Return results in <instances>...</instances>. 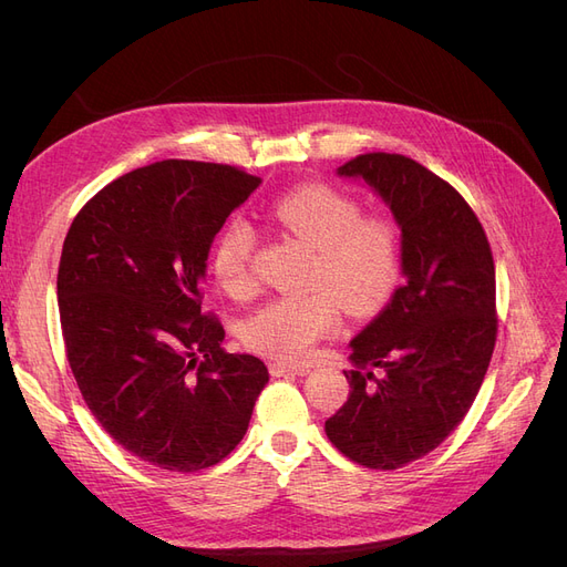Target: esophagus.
I'll return each instance as SVG.
<instances>
[{"label":"esophagus","instance_id":"esophagus-1","mask_svg":"<svg viewBox=\"0 0 567 567\" xmlns=\"http://www.w3.org/2000/svg\"><path fill=\"white\" fill-rule=\"evenodd\" d=\"M269 371H271V375H305L307 371V367H300V364H286V362H274V364H269Z\"/></svg>","mask_w":567,"mask_h":567}]
</instances>
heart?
I'll list each match as a JSON object with an SVG mask.
<instances>
[{
  "instance_id": "b5f03b06",
  "label": "heart",
  "mask_w": 567,
  "mask_h": 567,
  "mask_svg": "<svg viewBox=\"0 0 567 567\" xmlns=\"http://www.w3.org/2000/svg\"><path fill=\"white\" fill-rule=\"evenodd\" d=\"M269 217L312 248L310 281L331 289L350 315L375 312L398 288V229L385 217H362L352 196L305 184L274 200ZM255 244L257 234L244 217L229 219L215 238L213 274L231 298L252 293ZM330 295L317 288L269 300L244 323V342L267 357L300 362L321 338L338 331L340 305Z\"/></svg>"
}]
</instances>
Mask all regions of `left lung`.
Returning <instances> with one entry per match:
<instances>
[{"instance_id": "8db88e82", "label": "left lung", "mask_w": 567, "mask_h": 567, "mask_svg": "<svg viewBox=\"0 0 567 567\" xmlns=\"http://www.w3.org/2000/svg\"><path fill=\"white\" fill-rule=\"evenodd\" d=\"M381 196L402 231V277L359 331L350 398L326 435L359 466L394 471L447 440L485 381L496 340L494 260L471 205L421 163L364 153L338 167Z\"/></svg>"}]
</instances>
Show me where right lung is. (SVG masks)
Returning <instances> with one entry per match:
<instances>
[{"instance_id": "obj_1", "label": "right lung", "mask_w": 567, "mask_h": 567, "mask_svg": "<svg viewBox=\"0 0 567 567\" xmlns=\"http://www.w3.org/2000/svg\"><path fill=\"white\" fill-rule=\"evenodd\" d=\"M260 184L217 163L136 167L84 205L63 241L68 364L101 427L158 468L219 463L269 381L257 357L225 352L221 323L200 312L215 236Z\"/></svg>"}]
</instances>
